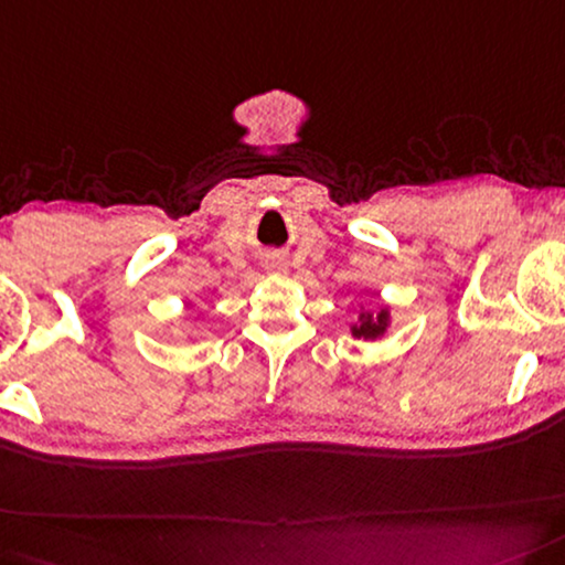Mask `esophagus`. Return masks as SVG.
Segmentation results:
<instances>
[{"label":"esophagus","mask_w":565,"mask_h":565,"mask_svg":"<svg viewBox=\"0 0 565 565\" xmlns=\"http://www.w3.org/2000/svg\"><path fill=\"white\" fill-rule=\"evenodd\" d=\"M274 268H281V266H274Z\"/></svg>","instance_id":"obj_1"}]
</instances>
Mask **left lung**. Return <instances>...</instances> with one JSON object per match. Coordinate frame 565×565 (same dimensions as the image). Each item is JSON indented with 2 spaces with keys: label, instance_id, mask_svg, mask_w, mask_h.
<instances>
[{
  "label": "left lung",
  "instance_id": "8db88e82",
  "mask_svg": "<svg viewBox=\"0 0 565 565\" xmlns=\"http://www.w3.org/2000/svg\"><path fill=\"white\" fill-rule=\"evenodd\" d=\"M393 322V315H391V307H383L381 311H367L360 307V315H358V322L350 324V334L355 337V340H363V342H375L385 337L388 332V327Z\"/></svg>",
  "mask_w": 565,
  "mask_h": 565
}]
</instances>
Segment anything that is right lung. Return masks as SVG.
I'll return each mask as SVG.
<instances>
[{
    "label": "right lung",
    "mask_w": 565,
    "mask_h": 565,
    "mask_svg": "<svg viewBox=\"0 0 565 565\" xmlns=\"http://www.w3.org/2000/svg\"><path fill=\"white\" fill-rule=\"evenodd\" d=\"M188 305H190V301H188Z\"/></svg>",
    "instance_id": "right-lung-1"
}]
</instances>
